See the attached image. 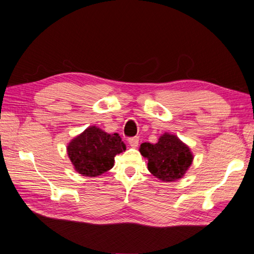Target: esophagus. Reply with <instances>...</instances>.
I'll use <instances>...</instances> for the list:
<instances>
[{"label": "esophagus", "instance_id": "34e87169", "mask_svg": "<svg viewBox=\"0 0 254 254\" xmlns=\"http://www.w3.org/2000/svg\"><path fill=\"white\" fill-rule=\"evenodd\" d=\"M128 144L131 146V147H136L139 145V137L133 136V137H129L128 139Z\"/></svg>", "mask_w": 254, "mask_h": 254}]
</instances>
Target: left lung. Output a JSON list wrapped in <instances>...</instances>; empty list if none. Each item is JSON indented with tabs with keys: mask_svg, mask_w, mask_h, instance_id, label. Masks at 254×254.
<instances>
[{
	"mask_svg": "<svg viewBox=\"0 0 254 254\" xmlns=\"http://www.w3.org/2000/svg\"><path fill=\"white\" fill-rule=\"evenodd\" d=\"M140 152L148 160V171L163 182L181 179L194 159L189 146L168 132L161 135L156 144L142 143Z\"/></svg>",
	"mask_w": 254,
	"mask_h": 254,
	"instance_id": "left-lung-1",
	"label": "left lung"
}]
</instances>
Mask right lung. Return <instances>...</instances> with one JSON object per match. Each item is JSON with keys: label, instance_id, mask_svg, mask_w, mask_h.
Masks as SVG:
<instances>
[{"label": "right lung", "instance_id": "1", "mask_svg": "<svg viewBox=\"0 0 254 254\" xmlns=\"http://www.w3.org/2000/svg\"><path fill=\"white\" fill-rule=\"evenodd\" d=\"M125 150L126 145L118 133L109 134L96 126L88 127L66 147L75 171L91 178L110 171L114 157Z\"/></svg>", "mask_w": 254, "mask_h": 254}]
</instances>
